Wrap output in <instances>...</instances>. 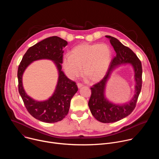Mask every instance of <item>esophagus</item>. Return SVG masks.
<instances>
[{"label":"esophagus","instance_id":"obj_1","mask_svg":"<svg viewBox=\"0 0 159 159\" xmlns=\"http://www.w3.org/2000/svg\"><path fill=\"white\" fill-rule=\"evenodd\" d=\"M83 86V84L82 83H77V87L78 88H80Z\"/></svg>","mask_w":159,"mask_h":159}]
</instances>
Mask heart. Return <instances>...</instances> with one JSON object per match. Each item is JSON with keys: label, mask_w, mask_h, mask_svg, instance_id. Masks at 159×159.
Returning <instances> with one entry per match:
<instances>
[{"label": "heart", "mask_w": 159, "mask_h": 159, "mask_svg": "<svg viewBox=\"0 0 159 159\" xmlns=\"http://www.w3.org/2000/svg\"><path fill=\"white\" fill-rule=\"evenodd\" d=\"M112 53L107 44H82L74 48L70 55L63 58L66 75L74 79L81 72L90 81L101 80L106 74L111 61Z\"/></svg>", "instance_id": "heart-1"}]
</instances>
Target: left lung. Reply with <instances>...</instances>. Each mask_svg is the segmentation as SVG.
<instances>
[{
	"label": "left lung",
	"mask_w": 159,
	"mask_h": 159,
	"mask_svg": "<svg viewBox=\"0 0 159 159\" xmlns=\"http://www.w3.org/2000/svg\"><path fill=\"white\" fill-rule=\"evenodd\" d=\"M106 37L109 38L110 43L116 52V55L111 60L104 77L90 87L91 96L88 105L92 115L97 120L104 123H109L120 121L126 117L135 108L142 86V66L141 61L130 48L125 46L114 37L111 36H106ZM125 62L131 63L134 68L136 93L129 103L116 105L109 103L104 98L105 85L110 73L115 66Z\"/></svg>",
	"instance_id": "obj_1"
}]
</instances>
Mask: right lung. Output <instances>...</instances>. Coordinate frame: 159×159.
<instances>
[{
	"label": "right lung",
	"instance_id": "add662e5",
	"mask_svg": "<svg viewBox=\"0 0 159 159\" xmlns=\"http://www.w3.org/2000/svg\"><path fill=\"white\" fill-rule=\"evenodd\" d=\"M67 42L58 36L44 39L30 47L22 58L17 70L18 90L30 114L45 123H56L62 120L68 114L72 97L78 87L74 81L67 78L61 70L63 62V48ZM40 59L54 61L58 68L59 77L54 95L47 101L35 102L26 94L22 87L21 76L26 67L32 61Z\"/></svg>",
	"mask_w": 159,
	"mask_h": 159
}]
</instances>
